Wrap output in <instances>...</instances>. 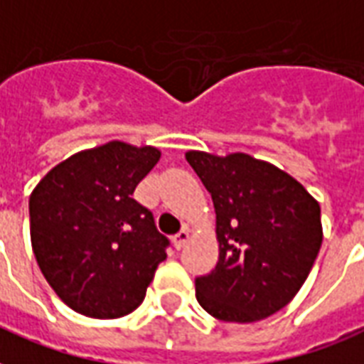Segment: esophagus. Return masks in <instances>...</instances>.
Returning a JSON list of instances; mask_svg holds the SVG:
<instances>
[{"label": "esophagus", "mask_w": 364, "mask_h": 364, "mask_svg": "<svg viewBox=\"0 0 364 364\" xmlns=\"http://www.w3.org/2000/svg\"><path fill=\"white\" fill-rule=\"evenodd\" d=\"M187 240H188V231L187 229H183V231H179L176 237H173V246H176L177 250H181L183 246L187 244Z\"/></svg>", "instance_id": "34e87169"}]
</instances>
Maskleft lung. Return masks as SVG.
<instances>
[{"mask_svg":"<svg viewBox=\"0 0 364 364\" xmlns=\"http://www.w3.org/2000/svg\"><path fill=\"white\" fill-rule=\"evenodd\" d=\"M215 208L218 265L194 279L212 317L254 323L298 294L323 244L321 206L273 164L235 152H187Z\"/></svg>","mask_w":364,"mask_h":364,"instance_id":"left-lung-1","label":"left lung"}]
</instances>
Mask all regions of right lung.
<instances>
[{"label":"right lung","mask_w":364,"mask_h":364,"mask_svg":"<svg viewBox=\"0 0 364 364\" xmlns=\"http://www.w3.org/2000/svg\"><path fill=\"white\" fill-rule=\"evenodd\" d=\"M160 151L110 141L77 152L30 196V237L41 273L63 301L93 318L124 317L145 299L170 238L133 198Z\"/></svg>","instance_id":"obj_1"}]
</instances>
